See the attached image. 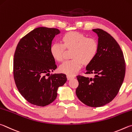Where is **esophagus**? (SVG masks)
<instances>
[{
	"label": "esophagus",
	"instance_id": "esophagus-1",
	"mask_svg": "<svg viewBox=\"0 0 132 132\" xmlns=\"http://www.w3.org/2000/svg\"><path fill=\"white\" fill-rule=\"evenodd\" d=\"M67 79L68 80H71V79H72L74 77H72V76H70V75H67Z\"/></svg>",
	"mask_w": 132,
	"mask_h": 132
}]
</instances>
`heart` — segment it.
I'll return each mask as SVG.
<instances>
[{
  "instance_id": "1",
  "label": "heart",
  "mask_w": 132,
  "mask_h": 132,
  "mask_svg": "<svg viewBox=\"0 0 132 132\" xmlns=\"http://www.w3.org/2000/svg\"><path fill=\"white\" fill-rule=\"evenodd\" d=\"M62 44L55 42L50 46V52L53 59L62 61L65 48L72 50V60L64 62L59 67L61 72L72 76L82 68V63L88 64L93 61L98 52V43L95 39L88 38L77 32L67 33L62 38Z\"/></svg>"
}]
</instances>
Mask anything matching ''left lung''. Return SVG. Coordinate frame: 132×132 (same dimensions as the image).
Masks as SVG:
<instances>
[{
    "label": "left lung",
    "instance_id": "1",
    "mask_svg": "<svg viewBox=\"0 0 132 132\" xmlns=\"http://www.w3.org/2000/svg\"><path fill=\"white\" fill-rule=\"evenodd\" d=\"M93 31L98 36V52L87 65L86 73H94V78L77 76L79 86L76 94L87 106L99 107L111 102L117 95L125 75V62L118 43L101 29Z\"/></svg>",
    "mask_w": 132,
    "mask_h": 132
}]
</instances>
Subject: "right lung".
<instances>
[{
    "label": "right lung",
    "instance_id": "obj_1",
    "mask_svg": "<svg viewBox=\"0 0 132 132\" xmlns=\"http://www.w3.org/2000/svg\"><path fill=\"white\" fill-rule=\"evenodd\" d=\"M56 28L38 27L32 30L18 42L14 56L13 73L18 91L32 104L47 105L55 100L57 90L67 78L64 73L50 72L57 68L50 48Z\"/></svg>",
    "mask_w": 132,
    "mask_h": 132
}]
</instances>
